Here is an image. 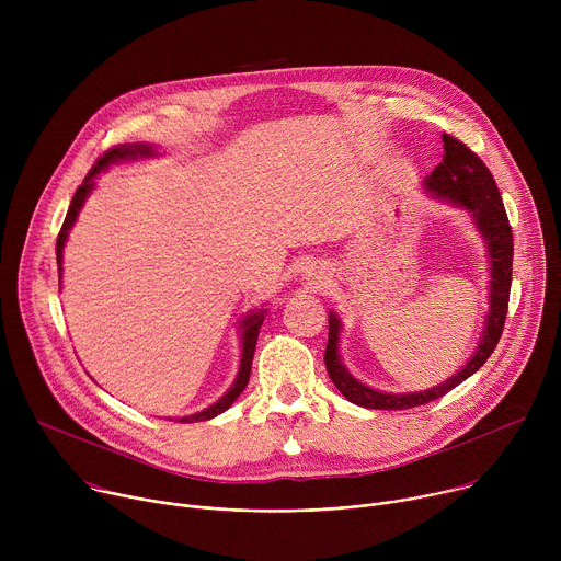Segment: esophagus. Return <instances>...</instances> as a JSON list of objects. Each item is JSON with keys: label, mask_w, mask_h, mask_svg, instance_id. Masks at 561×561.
<instances>
[{"label": "esophagus", "mask_w": 561, "mask_h": 561, "mask_svg": "<svg viewBox=\"0 0 561 561\" xmlns=\"http://www.w3.org/2000/svg\"><path fill=\"white\" fill-rule=\"evenodd\" d=\"M306 282H308V286L319 288V286H324V284L329 282V273H327L324 268H319V266L308 268V271H306Z\"/></svg>", "instance_id": "1"}]
</instances>
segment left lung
<instances>
[{
    "mask_svg": "<svg viewBox=\"0 0 561 561\" xmlns=\"http://www.w3.org/2000/svg\"><path fill=\"white\" fill-rule=\"evenodd\" d=\"M444 139V159L435 167V171L424 180V188L470 213L479 234L484 237L491 262V308L484 322L482 337L470 359L463 368H459L450 379L439 386H433L422 392L392 394L375 390L362 381H357L340 359V331L342 322L335 312L329 314V346H327V370L337 386V390L348 399V402L375 409V411H404L424 407L435 399L450 392L463 379H468L474 370L482 368L491 353L495 351L504 322L508 312L511 297V279H513V230L508 224V215L500 195V188L493 180V173L466 144L455 139L453 135H442Z\"/></svg>",
    "mask_w": 561,
    "mask_h": 561,
    "instance_id": "left-lung-1",
    "label": "left lung"
}]
</instances>
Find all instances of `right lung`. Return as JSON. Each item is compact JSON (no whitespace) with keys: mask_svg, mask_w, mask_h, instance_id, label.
I'll return each mask as SVG.
<instances>
[{"mask_svg":"<svg viewBox=\"0 0 561 561\" xmlns=\"http://www.w3.org/2000/svg\"><path fill=\"white\" fill-rule=\"evenodd\" d=\"M154 148L150 144H119L111 150H106L95 167L89 171V175L84 178L82 186H79L72 195V202L68 206V213H66V219L61 224V230L57 234V247H55V253H57V268H59V277H61V257H64V244H66V237H68V230L72 228L79 210H82L87 197L91 195L93 186H95V178L106 171L108 167L113 164H122V162H133V159H144V157H154ZM262 322H264V310H257V312H251L244 322H242V362H239V373L232 381V386L226 390V394L221 399H217V402L208 409H204L202 413H195V415H186V417H180L178 422L182 424H193V422H206V420H213L217 417L219 413H224L234 399L242 394V390L247 388L249 383V377H251V366H253V355H255V346H257V335H260V329H262Z\"/></svg>","mask_w":561,"mask_h":561,"instance_id":"obj_1","label":"right lung"}]
</instances>
